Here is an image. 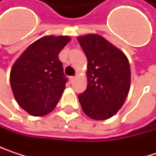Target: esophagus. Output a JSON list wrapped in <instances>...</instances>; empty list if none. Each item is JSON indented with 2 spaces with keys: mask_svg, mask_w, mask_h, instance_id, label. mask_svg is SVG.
Returning <instances> with one entry per match:
<instances>
[{
  "mask_svg": "<svg viewBox=\"0 0 156 156\" xmlns=\"http://www.w3.org/2000/svg\"><path fill=\"white\" fill-rule=\"evenodd\" d=\"M75 79H76V77H69V81H70V83H73V82L75 81Z\"/></svg>",
  "mask_w": 156,
  "mask_h": 156,
  "instance_id": "esophagus-1",
  "label": "esophagus"
}]
</instances>
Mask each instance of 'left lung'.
Returning <instances> with one entry per match:
<instances>
[{
  "mask_svg": "<svg viewBox=\"0 0 156 156\" xmlns=\"http://www.w3.org/2000/svg\"><path fill=\"white\" fill-rule=\"evenodd\" d=\"M87 58V87L78 100L92 119L105 120L122 108L130 88V66L126 55L103 37L78 38Z\"/></svg>",
  "mask_w": 156,
  "mask_h": 156,
  "instance_id": "8db88e82",
  "label": "left lung"
}]
</instances>
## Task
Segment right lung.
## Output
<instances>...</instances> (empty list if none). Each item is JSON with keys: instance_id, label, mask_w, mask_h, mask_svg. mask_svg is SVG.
Masks as SVG:
<instances>
[{"instance_id": "right-lung-1", "label": "right lung", "mask_w": 156, "mask_h": 156, "mask_svg": "<svg viewBox=\"0 0 156 156\" xmlns=\"http://www.w3.org/2000/svg\"><path fill=\"white\" fill-rule=\"evenodd\" d=\"M70 39L46 36L25 49L11 70L17 103L34 116L45 115L57 106L68 81L58 54Z\"/></svg>"}]
</instances>
